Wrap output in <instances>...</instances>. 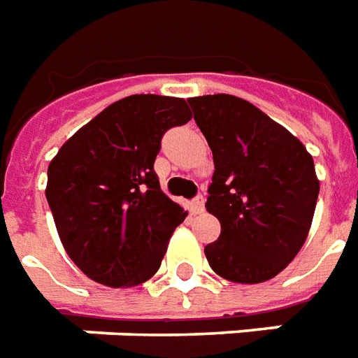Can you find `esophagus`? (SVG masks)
Returning a JSON list of instances; mask_svg holds the SVG:
<instances>
[{
	"label": "esophagus",
	"mask_w": 358,
	"mask_h": 358,
	"mask_svg": "<svg viewBox=\"0 0 358 358\" xmlns=\"http://www.w3.org/2000/svg\"><path fill=\"white\" fill-rule=\"evenodd\" d=\"M192 209H194V213H197V215L205 210V199H203V195H197L194 201H192Z\"/></svg>",
	"instance_id": "34e87169"
}]
</instances>
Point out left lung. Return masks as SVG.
Returning <instances> with one entry per match:
<instances>
[{
    "mask_svg": "<svg viewBox=\"0 0 358 358\" xmlns=\"http://www.w3.org/2000/svg\"><path fill=\"white\" fill-rule=\"evenodd\" d=\"M213 151L205 207L220 236L205 248L218 276L259 284L292 263L307 240L320 182L305 145L253 103L228 94L187 99Z\"/></svg>",
    "mask_w": 358,
    "mask_h": 358,
    "instance_id": "left-lung-1",
    "label": "left lung"
}]
</instances>
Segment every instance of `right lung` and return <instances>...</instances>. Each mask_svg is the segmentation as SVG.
Instances as JSON below:
<instances>
[{
    "instance_id": "1",
    "label": "right lung",
    "mask_w": 358,
    "mask_h": 358,
    "mask_svg": "<svg viewBox=\"0 0 358 358\" xmlns=\"http://www.w3.org/2000/svg\"><path fill=\"white\" fill-rule=\"evenodd\" d=\"M192 118L180 97L140 94L115 101L63 143L45 197L66 255L109 287L155 274L186 210L153 171L164 132Z\"/></svg>"
}]
</instances>
